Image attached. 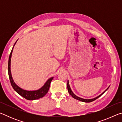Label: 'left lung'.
Wrapping results in <instances>:
<instances>
[{"instance_id":"obj_1","label":"left lung","mask_w":122,"mask_h":122,"mask_svg":"<svg viewBox=\"0 0 122 122\" xmlns=\"http://www.w3.org/2000/svg\"><path fill=\"white\" fill-rule=\"evenodd\" d=\"M109 87L107 89L104 91V92H103V93H102L101 94V95H100L99 96H98L97 97H95V98H92V99H83V98H81V97H78V96H77L76 95H75L74 94V93H73V92H72L71 91V87H70V86H69V81H68V82H67V88H68V92L69 93V94L71 95L74 98H75V99H76V100H78V101H82V102H86V103H89V102H92V101H95V100H96L97 98H98V97H100L103 94H104L105 92H106V91L108 89V88H109Z\"/></svg>"}]
</instances>
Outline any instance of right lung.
Returning <instances> with one entry per match:
<instances>
[{"mask_svg": "<svg viewBox=\"0 0 122 122\" xmlns=\"http://www.w3.org/2000/svg\"><path fill=\"white\" fill-rule=\"evenodd\" d=\"M16 41L14 44V46L12 48L11 51V52L10 54L9 59V63H8V73H9V78L10 80V82H11V86L14 89V90L17 92L18 94H19L20 96L23 97L26 100H37V99L42 98L44 97L45 95H46L48 92V90L49 89V86H50V84L51 81H52L53 79V77H51L47 80L46 83L40 89L37 90H33V91H28L22 89L20 88L19 86H18L14 82L13 78L12 77L11 73V58L12 56V51H13V49L14 48V45H15Z\"/></svg>", "mask_w": 122, "mask_h": 122, "instance_id": "right-lung-1", "label": "right lung"}]
</instances>
